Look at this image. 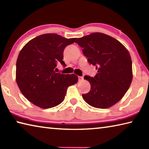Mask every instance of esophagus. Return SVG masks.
I'll list each match as a JSON object with an SVG mask.
<instances>
[{
	"mask_svg": "<svg viewBox=\"0 0 149 149\" xmlns=\"http://www.w3.org/2000/svg\"><path fill=\"white\" fill-rule=\"evenodd\" d=\"M83 79H84V77L81 76H78V80H79V81H81Z\"/></svg>",
	"mask_w": 149,
	"mask_h": 149,
	"instance_id": "esophagus-1",
	"label": "esophagus"
}]
</instances>
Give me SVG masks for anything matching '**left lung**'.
Returning <instances> with one entry per match:
<instances>
[{"instance_id": "8db88e82", "label": "left lung", "mask_w": 149, "mask_h": 149, "mask_svg": "<svg viewBox=\"0 0 149 149\" xmlns=\"http://www.w3.org/2000/svg\"><path fill=\"white\" fill-rule=\"evenodd\" d=\"M75 42L97 74L94 77L85 75L91 90L82 97L87 104L98 108L112 107L122 99L132 81V62L125 47L113 37L93 33L78 38Z\"/></svg>"}]
</instances>
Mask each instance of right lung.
Returning <instances> with one entry per match:
<instances>
[{
	"label": "right lung",
	"instance_id": "right-lung-1",
	"mask_svg": "<svg viewBox=\"0 0 149 149\" xmlns=\"http://www.w3.org/2000/svg\"><path fill=\"white\" fill-rule=\"evenodd\" d=\"M77 38L55 33L41 35L21 50L16 62V82L26 99L42 108L56 107L64 100L68 87L78 81L75 74L54 72L58 62L65 66V47Z\"/></svg>",
	"mask_w": 149,
	"mask_h": 149
}]
</instances>
